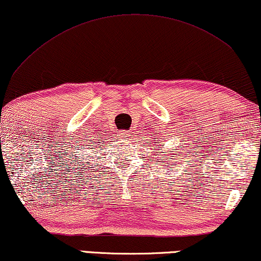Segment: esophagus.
Here are the masks:
<instances>
[{"mask_svg": "<svg viewBox=\"0 0 261 261\" xmlns=\"http://www.w3.org/2000/svg\"><path fill=\"white\" fill-rule=\"evenodd\" d=\"M118 136H119L120 139H122V140H127V139L130 138V134L128 133V132L122 130V132H120V133L118 134Z\"/></svg>", "mask_w": 261, "mask_h": 261, "instance_id": "1", "label": "esophagus"}]
</instances>
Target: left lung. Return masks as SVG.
I'll list each match as a JSON object with an SVG mask.
<instances>
[{
    "label": "left lung",
    "mask_w": 261,
    "mask_h": 261,
    "mask_svg": "<svg viewBox=\"0 0 261 261\" xmlns=\"http://www.w3.org/2000/svg\"><path fill=\"white\" fill-rule=\"evenodd\" d=\"M174 150H175V149H174ZM171 154H172V153H171ZM161 161H162V162H163V158H162V159H161ZM169 161H170V160H168V162H169ZM168 164H170V163H168Z\"/></svg>",
    "instance_id": "left-lung-1"
}]
</instances>
